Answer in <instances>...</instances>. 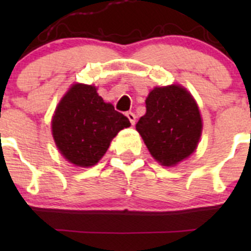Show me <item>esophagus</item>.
Returning a JSON list of instances; mask_svg holds the SVG:
<instances>
[{"instance_id":"esophagus-1","label":"esophagus","mask_w":251,"mask_h":251,"mask_svg":"<svg viewBox=\"0 0 251 251\" xmlns=\"http://www.w3.org/2000/svg\"><path fill=\"white\" fill-rule=\"evenodd\" d=\"M126 116H127L128 120H130L131 125H135V123H136V115H135V114H133L132 111H127V113H126Z\"/></svg>"}]
</instances>
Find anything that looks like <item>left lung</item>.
<instances>
[{"label": "left lung", "instance_id": "left-lung-1", "mask_svg": "<svg viewBox=\"0 0 251 251\" xmlns=\"http://www.w3.org/2000/svg\"><path fill=\"white\" fill-rule=\"evenodd\" d=\"M146 108L136 130L154 159L173 166L191 155L203 127L193 97L181 86L155 87L147 97Z\"/></svg>", "mask_w": 251, "mask_h": 251}]
</instances>
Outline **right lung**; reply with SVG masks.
<instances>
[{"label":"right lung","mask_w":251,"mask_h":251,"mask_svg":"<svg viewBox=\"0 0 251 251\" xmlns=\"http://www.w3.org/2000/svg\"><path fill=\"white\" fill-rule=\"evenodd\" d=\"M130 120L104 103L95 86L76 83L63 97L52 120L60 153L76 166H92L109 148L111 140Z\"/></svg>","instance_id":"1"}]
</instances>
